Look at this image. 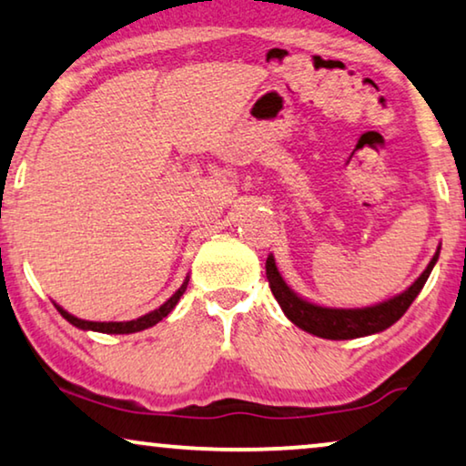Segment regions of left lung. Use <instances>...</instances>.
Returning a JSON list of instances; mask_svg holds the SVG:
<instances>
[{
  "label": "left lung",
  "instance_id": "obj_1",
  "mask_svg": "<svg viewBox=\"0 0 466 466\" xmlns=\"http://www.w3.org/2000/svg\"><path fill=\"white\" fill-rule=\"evenodd\" d=\"M439 258V250L432 260L426 267L422 276L413 282L405 292H400L399 297L384 301L373 308H362V309H333V308H320L305 299L297 297L286 282L279 276L276 260L273 257L267 258V279H269V289L279 303V308L284 309V314L289 316L290 322H295L299 329L308 330V333L322 337V339H354V337H365L380 333L388 327H392L400 316L410 309L413 299L420 295L422 286L429 279L432 267H435Z\"/></svg>",
  "mask_w": 466,
  "mask_h": 466
}]
</instances>
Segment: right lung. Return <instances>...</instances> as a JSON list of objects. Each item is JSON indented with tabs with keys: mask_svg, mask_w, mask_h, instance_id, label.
Instances as JSON below:
<instances>
[{
	"mask_svg": "<svg viewBox=\"0 0 466 466\" xmlns=\"http://www.w3.org/2000/svg\"><path fill=\"white\" fill-rule=\"evenodd\" d=\"M187 284H188V279H184V284L177 289L176 295L169 297L167 301L161 305V308L150 311V314H146L142 318H137V320H129V322H88V320H80V318L67 314V311L59 308V305H56V309H59V314L66 318L69 324H74V327H78L82 330H97V333H107V335H129V333H137V330H144L148 327H155L158 320H163V318L176 308L177 301H180L184 290H187Z\"/></svg>",
	"mask_w": 466,
	"mask_h": 466,
	"instance_id": "right-lung-1",
	"label": "right lung"
}]
</instances>
